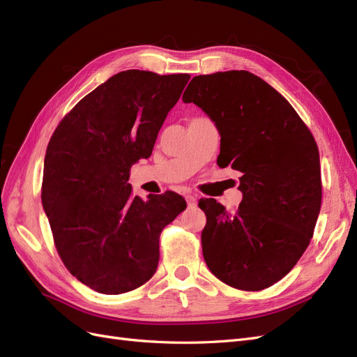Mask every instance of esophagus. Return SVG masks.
Here are the masks:
<instances>
[{
    "label": "esophagus",
    "mask_w": 357,
    "mask_h": 357,
    "mask_svg": "<svg viewBox=\"0 0 357 357\" xmlns=\"http://www.w3.org/2000/svg\"><path fill=\"white\" fill-rule=\"evenodd\" d=\"M186 201H188L189 207H195V205H197V198L193 195H186Z\"/></svg>",
    "instance_id": "esophagus-1"
}]
</instances>
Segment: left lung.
Here are the masks:
<instances>
[{
  "label": "left lung",
  "instance_id": "obj_1",
  "mask_svg": "<svg viewBox=\"0 0 357 357\" xmlns=\"http://www.w3.org/2000/svg\"><path fill=\"white\" fill-rule=\"evenodd\" d=\"M220 134L218 165L243 172V201L228 214L199 201L205 264L220 282L264 290L282 280L308 247L321 205L316 139L283 95L248 71L197 75L183 93Z\"/></svg>",
  "mask_w": 357,
  "mask_h": 357
}]
</instances>
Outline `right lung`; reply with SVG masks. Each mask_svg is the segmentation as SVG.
<instances>
[{"mask_svg": "<svg viewBox=\"0 0 357 357\" xmlns=\"http://www.w3.org/2000/svg\"><path fill=\"white\" fill-rule=\"evenodd\" d=\"M189 74H114L63 116L47 144L41 202L68 271L104 295L153 277L162 229L186 208L176 192L132 195L129 171L149 158Z\"/></svg>", "mask_w": 357, "mask_h": 357, "instance_id": "right-lung-1", "label": "right lung"}]
</instances>
